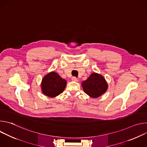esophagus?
I'll list each match as a JSON object with an SVG mask.
<instances>
[{
  "label": "esophagus",
  "instance_id": "34e87169",
  "mask_svg": "<svg viewBox=\"0 0 147 147\" xmlns=\"http://www.w3.org/2000/svg\"><path fill=\"white\" fill-rule=\"evenodd\" d=\"M71 80H72V81H75V82H78V79L76 78V77H72V78H71Z\"/></svg>",
  "mask_w": 147,
  "mask_h": 147
}]
</instances>
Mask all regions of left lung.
Wrapping results in <instances>:
<instances>
[{
  "instance_id": "1",
  "label": "left lung",
  "mask_w": 147,
  "mask_h": 147,
  "mask_svg": "<svg viewBox=\"0 0 147 147\" xmlns=\"http://www.w3.org/2000/svg\"><path fill=\"white\" fill-rule=\"evenodd\" d=\"M84 92L91 98H97L105 92L108 83L104 77L96 73H92L89 77L81 83Z\"/></svg>"
}]
</instances>
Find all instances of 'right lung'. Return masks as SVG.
Instances as JSON below:
<instances>
[{
	"label": "right lung",
	"mask_w": 147,
	"mask_h": 147,
	"mask_svg": "<svg viewBox=\"0 0 147 147\" xmlns=\"http://www.w3.org/2000/svg\"><path fill=\"white\" fill-rule=\"evenodd\" d=\"M67 85L66 81L57 73L51 71L45 75L42 80L41 91L45 95L54 98L63 92Z\"/></svg>",
	"instance_id": "add662e5"
}]
</instances>
